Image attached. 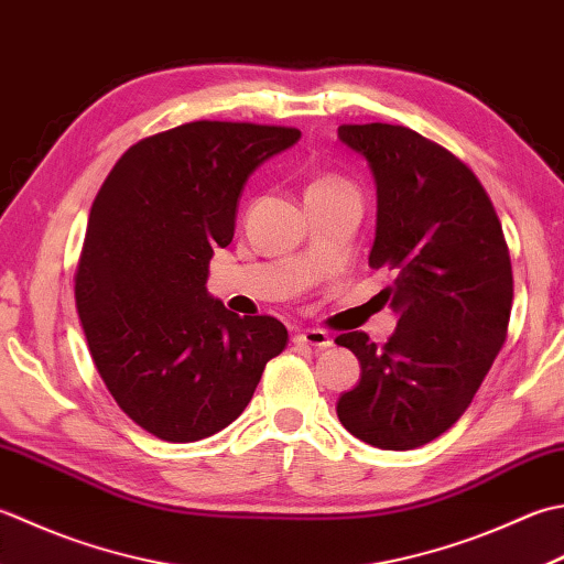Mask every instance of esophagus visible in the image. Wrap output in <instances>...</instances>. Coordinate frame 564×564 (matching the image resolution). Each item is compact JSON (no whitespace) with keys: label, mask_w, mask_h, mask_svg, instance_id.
I'll return each instance as SVG.
<instances>
[{"label":"esophagus","mask_w":564,"mask_h":564,"mask_svg":"<svg viewBox=\"0 0 564 564\" xmlns=\"http://www.w3.org/2000/svg\"><path fill=\"white\" fill-rule=\"evenodd\" d=\"M297 345H307V347H315V349H327L333 345V339L325 333V329H303V333L295 335Z\"/></svg>","instance_id":"1"}]
</instances>
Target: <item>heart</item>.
Returning a JSON list of instances; mask_svg holds the SVG:
<instances>
[{
	"label": "heart",
	"mask_w": 564,
	"mask_h": 564,
	"mask_svg": "<svg viewBox=\"0 0 564 564\" xmlns=\"http://www.w3.org/2000/svg\"><path fill=\"white\" fill-rule=\"evenodd\" d=\"M341 185H347V183L335 178V175H323V178H315L311 183V187H307V193H311V191H329V187H341Z\"/></svg>",
	"instance_id": "b5f03b06"
}]
</instances>
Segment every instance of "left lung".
<instances>
[{
    "label": "left lung",
    "mask_w": 564,
    "mask_h": 564,
    "mask_svg": "<svg viewBox=\"0 0 564 564\" xmlns=\"http://www.w3.org/2000/svg\"><path fill=\"white\" fill-rule=\"evenodd\" d=\"M337 134L377 181L369 267L393 273L381 293L399 315L383 347L367 333L335 339L361 364L337 415L361 443L413 449L459 421L506 341L509 247L484 185L445 147L381 121L341 124Z\"/></svg>",
    "instance_id": "8db88e82"
}]
</instances>
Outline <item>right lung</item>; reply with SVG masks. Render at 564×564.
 Instances as JSON below:
<instances>
[{
    "mask_svg": "<svg viewBox=\"0 0 564 564\" xmlns=\"http://www.w3.org/2000/svg\"><path fill=\"white\" fill-rule=\"evenodd\" d=\"M297 139L293 127L187 121L129 147L95 197L77 315L107 391L165 443L237 421L289 345L279 319L229 313L205 283L251 171Z\"/></svg>",
    "mask_w": 564,
    "mask_h": 564,
    "instance_id": "obj_1",
    "label": "right lung"
}]
</instances>
